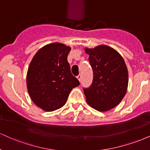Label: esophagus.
<instances>
[{
	"label": "esophagus",
	"mask_w": 150,
	"mask_h": 150,
	"mask_svg": "<svg viewBox=\"0 0 150 150\" xmlns=\"http://www.w3.org/2000/svg\"><path fill=\"white\" fill-rule=\"evenodd\" d=\"M77 80H78L79 81H81V75H77Z\"/></svg>",
	"instance_id": "1"
}]
</instances>
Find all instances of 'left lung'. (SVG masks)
I'll return each mask as SVG.
<instances>
[{"label": "left lung", "instance_id": "8db88e82", "mask_svg": "<svg viewBox=\"0 0 150 150\" xmlns=\"http://www.w3.org/2000/svg\"><path fill=\"white\" fill-rule=\"evenodd\" d=\"M93 70V82L84 89L86 101L91 107L105 112L116 107L125 97L128 85V72L123 57L106 45L85 48Z\"/></svg>", "mask_w": 150, "mask_h": 150}]
</instances>
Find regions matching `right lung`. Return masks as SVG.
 Segmentation results:
<instances>
[{"label": "right lung", "mask_w": 150, "mask_h": 150, "mask_svg": "<svg viewBox=\"0 0 150 150\" xmlns=\"http://www.w3.org/2000/svg\"><path fill=\"white\" fill-rule=\"evenodd\" d=\"M70 50L61 43H51L41 48L30 62L27 91L32 101L44 111H53L64 106L72 89L80 85L67 60Z\"/></svg>", "instance_id": "obj_1"}]
</instances>
